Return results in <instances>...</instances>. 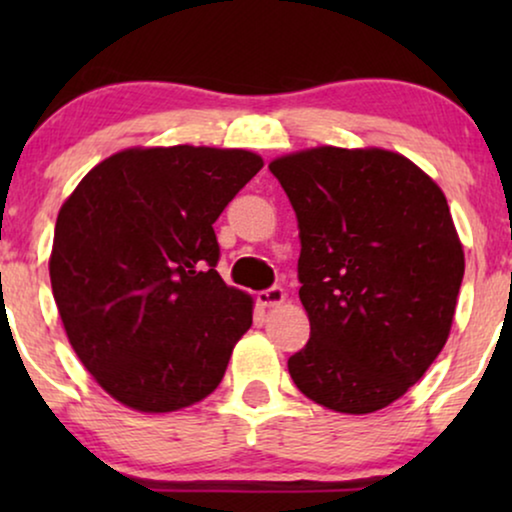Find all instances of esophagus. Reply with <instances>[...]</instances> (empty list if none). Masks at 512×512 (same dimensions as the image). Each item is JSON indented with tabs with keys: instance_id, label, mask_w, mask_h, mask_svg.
Returning <instances> with one entry per match:
<instances>
[{
	"instance_id": "34e87169",
	"label": "esophagus",
	"mask_w": 512,
	"mask_h": 512,
	"mask_svg": "<svg viewBox=\"0 0 512 512\" xmlns=\"http://www.w3.org/2000/svg\"><path fill=\"white\" fill-rule=\"evenodd\" d=\"M256 300H258V305H263V307H277L286 300V291L282 289V286H270V289L258 291Z\"/></svg>"
}]
</instances>
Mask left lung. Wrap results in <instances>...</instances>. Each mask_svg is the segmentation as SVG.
I'll list each match as a JSON object with an SVG mask.
<instances>
[{"instance_id": "1", "label": "left lung", "mask_w": 512, "mask_h": 512, "mask_svg": "<svg viewBox=\"0 0 512 512\" xmlns=\"http://www.w3.org/2000/svg\"><path fill=\"white\" fill-rule=\"evenodd\" d=\"M300 228L310 340L296 387L347 415L387 408L450 335L464 249L443 191L401 153L317 146L270 163Z\"/></svg>"}]
</instances>
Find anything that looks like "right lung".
Returning <instances> with one entry per match:
<instances>
[{
    "label": "right lung",
    "instance_id": "obj_1",
    "mask_svg": "<svg viewBox=\"0 0 512 512\" xmlns=\"http://www.w3.org/2000/svg\"><path fill=\"white\" fill-rule=\"evenodd\" d=\"M261 167L242 149H128L60 207L55 305L69 345L116 401L172 412L219 387L254 300L216 272L214 221Z\"/></svg>",
    "mask_w": 512,
    "mask_h": 512
}]
</instances>
